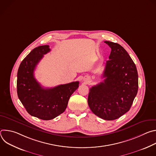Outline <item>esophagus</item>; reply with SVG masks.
Segmentation results:
<instances>
[{
  "label": "esophagus",
  "instance_id": "esophagus-1",
  "mask_svg": "<svg viewBox=\"0 0 156 156\" xmlns=\"http://www.w3.org/2000/svg\"><path fill=\"white\" fill-rule=\"evenodd\" d=\"M85 81H86V82H87V79H86V80Z\"/></svg>",
  "mask_w": 156,
  "mask_h": 156
}]
</instances>
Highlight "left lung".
Returning <instances> with one entry per match:
<instances>
[{
    "label": "left lung",
    "instance_id": "obj_1",
    "mask_svg": "<svg viewBox=\"0 0 156 156\" xmlns=\"http://www.w3.org/2000/svg\"><path fill=\"white\" fill-rule=\"evenodd\" d=\"M104 42L111 48L102 75L105 79L90 88L87 102L96 115L113 120L130 109L138 93V75L135 63L122 46Z\"/></svg>",
    "mask_w": 156,
    "mask_h": 156
}]
</instances>
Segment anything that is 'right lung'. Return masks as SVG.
I'll list each match as a JSON object with an SVG mask.
<instances>
[{"mask_svg": "<svg viewBox=\"0 0 156 156\" xmlns=\"http://www.w3.org/2000/svg\"><path fill=\"white\" fill-rule=\"evenodd\" d=\"M51 51L49 46L34 48L23 60L17 73V94L31 115L49 120L62 114L72 94L79 87V81L44 88L37 81L34 71L44 54Z\"/></svg>", "mask_w": 156, "mask_h": 156, "instance_id": "1", "label": "right lung"}]
</instances>
